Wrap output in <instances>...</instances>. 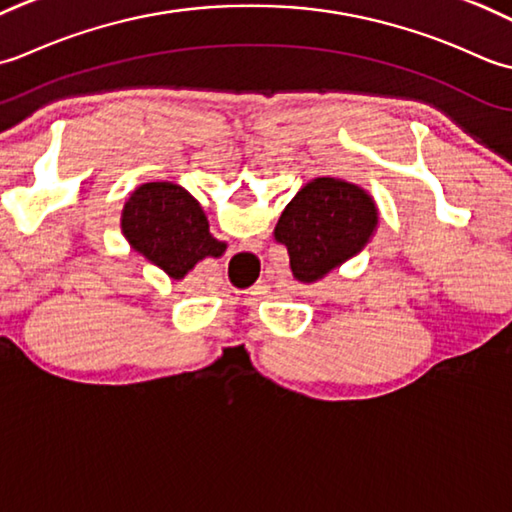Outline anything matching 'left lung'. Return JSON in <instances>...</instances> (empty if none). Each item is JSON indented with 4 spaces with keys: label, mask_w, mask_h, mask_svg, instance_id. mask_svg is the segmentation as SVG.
Instances as JSON below:
<instances>
[{
    "label": "left lung",
    "mask_w": 512,
    "mask_h": 512,
    "mask_svg": "<svg viewBox=\"0 0 512 512\" xmlns=\"http://www.w3.org/2000/svg\"><path fill=\"white\" fill-rule=\"evenodd\" d=\"M378 223V205L367 190L320 176L302 185L287 203L274 238L287 247L294 278L311 285L358 256L371 243Z\"/></svg>",
    "instance_id": "1"
}]
</instances>
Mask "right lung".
I'll list each match as a JSON object with an SVG mask.
<instances>
[{
    "mask_svg": "<svg viewBox=\"0 0 512 512\" xmlns=\"http://www.w3.org/2000/svg\"><path fill=\"white\" fill-rule=\"evenodd\" d=\"M121 232L134 252L163 269L172 280L205 258H221L227 243L210 232L201 203L170 181L143 183L130 194L121 212Z\"/></svg>",
    "mask_w": 512,
    "mask_h": 512,
    "instance_id": "obj_1",
    "label": "right lung"
}]
</instances>
